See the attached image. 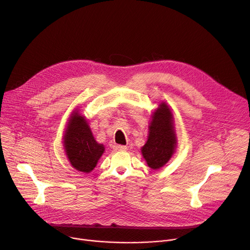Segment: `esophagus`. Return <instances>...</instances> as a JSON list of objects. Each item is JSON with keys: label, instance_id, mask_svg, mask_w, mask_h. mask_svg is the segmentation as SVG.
Masks as SVG:
<instances>
[{"label": "esophagus", "instance_id": "esophagus-1", "mask_svg": "<svg viewBox=\"0 0 250 250\" xmlns=\"http://www.w3.org/2000/svg\"><path fill=\"white\" fill-rule=\"evenodd\" d=\"M113 149L117 150V151H123V150L126 149V146H123V145H115V146H113Z\"/></svg>", "mask_w": 250, "mask_h": 250}]
</instances>
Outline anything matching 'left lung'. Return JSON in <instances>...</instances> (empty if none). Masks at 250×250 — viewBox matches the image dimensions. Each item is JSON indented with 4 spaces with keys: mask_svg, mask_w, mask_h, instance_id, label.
<instances>
[{
    "mask_svg": "<svg viewBox=\"0 0 250 250\" xmlns=\"http://www.w3.org/2000/svg\"><path fill=\"white\" fill-rule=\"evenodd\" d=\"M148 128V140L143 146L142 153L150 168L158 169L169 161L176 146L172 115L165 103L154 111Z\"/></svg>",
    "mask_w": 250,
    "mask_h": 250,
    "instance_id": "obj_1",
    "label": "left lung"
}]
</instances>
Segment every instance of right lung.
<instances>
[{
    "label": "right lung",
    "instance_id": "obj_1",
    "mask_svg": "<svg viewBox=\"0 0 250 250\" xmlns=\"http://www.w3.org/2000/svg\"><path fill=\"white\" fill-rule=\"evenodd\" d=\"M67 158L76 169L83 172L92 171L104 151L98 144L83 117L75 113L63 138Z\"/></svg>",
    "mask_w": 250,
    "mask_h": 250
}]
</instances>
